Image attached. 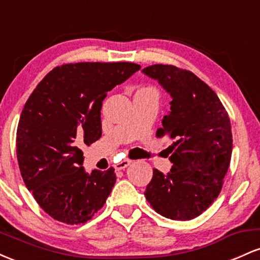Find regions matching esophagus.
<instances>
[{
  "label": "esophagus",
  "mask_w": 260,
  "mask_h": 260,
  "mask_svg": "<svg viewBox=\"0 0 260 260\" xmlns=\"http://www.w3.org/2000/svg\"><path fill=\"white\" fill-rule=\"evenodd\" d=\"M131 164H132V160H129V159H123V160L118 161V162L116 164L115 169H116V170H123V169H126L127 166H129Z\"/></svg>",
  "instance_id": "obj_1"
}]
</instances>
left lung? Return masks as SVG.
Masks as SVG:
<instances>
[{
	"label": "left lung",
	"instance_id": "1",
	"mask_svg": "<svg viewBox=\"0 0 260 260\" xmlns=\"http://www.w3.org/2000/svg\"><path fill=\"white\" fill-rule=\"evenodd\" d=\"M143 73L156 79L172 101L157 138L174 140L168 148L172 169L153 170L144 196L160 215L172 220L194 219L220 194L232 153L229 113L215 91L190 71L172 64H153Z\"/></svg>",
	"mask_w": 260,
	"mask_h": 260
}]
</instances>
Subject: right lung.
Listing matches in <instances>:
<instances>
[{
    "label": "right lung",
    "mask_w": 260,
    "mask_h": 260,
    "mask_svg": "<svg viewBox=\"0 0 260 260\" xmlns=\"http://www.w3.org/2000/svg\"><path fill=\"white\" fill-rule=\"evenodd\" d=\"M140 70L132 62H78L53 68L26 100L17 128V159L25 186L57 221L85 223L105 204L115 169L82 166L83 145L101 137L107 91Z\"/></svg>",
    "instance_id": "add662e5"
}]
</instances>
